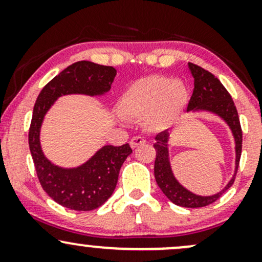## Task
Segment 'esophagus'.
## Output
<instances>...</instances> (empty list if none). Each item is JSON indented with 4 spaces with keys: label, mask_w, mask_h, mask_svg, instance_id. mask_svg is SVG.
<instances>
[{
    "label": "esophagus",
    "mask_w": 262,
    "mask_h": 262,
    "mask_svg": "<svg viewBox=\"0 0 262 262\" xmlns=\"http://www.w3.org/2000/svg\"><path fill=\"white\" fill-rule=\"evenodd\" d=\"M144 143H145V139H144L143 137H133L130 139V141H129V144H130V146L133 149L138 148L139 145H143Z\"/></svg>",
    "instance_id": "obj_1"
}]
</instances>
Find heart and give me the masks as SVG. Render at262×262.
<instances>
[{
    "mask_svg": "<svg viewBox=\"0 0 262 262\" xmlns=\"http://www.w3.org/2000/svg\"><path fill=\"white\" fill-rule=\"evenodd\" d=\"M188 102L182 81L165 76H148L135 81L118 102V111L128 119H143L150 130L170 127Z\"/></svg>",
    "mask_w": 262,
    "mask_h": 262,
    "instance_id": "1",
    "label": "heart"
}]
</instances>
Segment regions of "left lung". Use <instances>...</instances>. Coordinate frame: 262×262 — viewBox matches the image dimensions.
I'll list each match as a JSON object with an SVG mask.
<instances>
[{
    "mask_svg": "<svg viewBox=\"0 0 262 262\" xmlns=\"http://www.w3.org/2000/svg\"><path fill=\"white\" fill-rule=\"evenodd\" d=\"M189 73L194 80L193 93L188 102L187 112H209L218 116L227 123L231 130V134L235 141V170L230 181L218 193L212 196H200L188 191L187 188L177 181L173 175L170 164L169 154V140L170 132L164 130L155 137L156 143L154 148L156 150V159L154 165V175L158 186L162 193L165 194L176 206L186 207V208H200L215 202L222 194L234 183L235 175L239 166L240 155H242L243 133L240 127L237 111L230 95L228 93L222 82L209 71L204 70L201 66L188 62Z\"/></svg>",
    "mask_w": 262,
    "mask_h": 262,
    "instance_id": "left-lung-1",
    "label": "left lung"
}]
</instances>
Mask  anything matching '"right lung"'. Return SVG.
Returning <instances> with one entry per match:
<instances>
[{
  "instance_id": "obj_1",
  "label": "right lung",
  "mask_w": 262,
  "mask_h": 262,
  "mask_svg": "<svg viewBox=\"0 0 262 262\" xmlns=\"http://www.w3.org/2000/svg\"><path fill=\"white\" fill-rule=\"evenodd\" d=\"M117 70L112 66L77 61L48 82L33 108L29 149L41 187L60 206L74 210L98 208L112 196L123 162L132 154L129 144L104 145L85 164L60 167L48 160L40 145V128L45 114L59 97L66 95L103 96L111 90Z\"/></svg>"
}]
</instances>
